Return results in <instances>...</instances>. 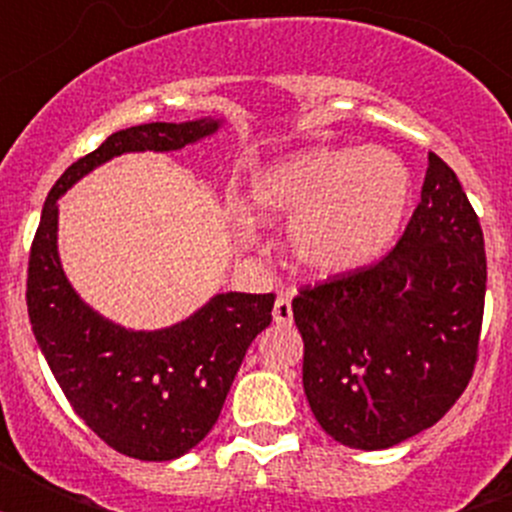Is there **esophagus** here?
<instances>
[{
    "label": "esophagus",
    "mask_w": 512,
    "mask_h": 512,
    "mask_svg": "<svg viewBox=\"0 0 512 512\" xmlns=\"http://www.w3.org/2000/svg\"><path fill=\"white\" fill-rule=\"evenodd\" d=\"M274 323L277 325L292 323V295H289V292L279 295L277 302H274Z\"/></svg>",
    "instance_id": "obj_1"
}]
</instances>
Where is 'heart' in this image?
Segmentation results:
<instances>
[{
  "label": "heart",
  "instance_id": "obj_1",
  "mask_svg": "<svg viewBox=\"0 0 512 512\" xmlns=\"http://www.w3.org/2000/svg\"><path fill=\"white\" fill-rule=\"evenodd\" d=\"M413 200V174L387 148H305L248 182V220L289 217L284 248L312 277H343L382 259Z\"/></svg>",
  "mask_w": 512,
  "mask_h": 512
}]
</instances>
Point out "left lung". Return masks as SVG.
<instances>
[{"label": "left lung", "instance_id": "8db88e82", "mask_svg": "<svg viewBox=\"0 0 512 512\" xmlns=\"http://www.w3.org/2000/svg\"><path fill=\"white\" fill-rule=\"evenodd\" d=\"M487 261L454 171L428 156L408 228L372 269L302 289V387L325 433L382 451L449 413L477 361Z\"/></svg>", "mask_w": 512, "mask_h": 512}]
</instances>
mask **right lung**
Instances as JSON below:
<instances>
[{
    "label": "right lung",
    "instance_id": "add662e5",
    "mask_svg": "<svg viewBox=\"0 0 512 512\" xmlns=\"http://www.w3.org/2000/svg\"><path fill=\"white\" fill-rule=\"evenodd\" d=\"M220 117L148 122L112 133L53 184L30 248L27 315L40 354L76 415L107 446L140 461H171L212 431L248 346L271 323L274 295L217 292L166 328L135 330L81 300L58 253V200L125 153H169L212 138Z\"/></svg>",
    "mask_w": 512,
    "mask_h": 512
}]
</instances>
